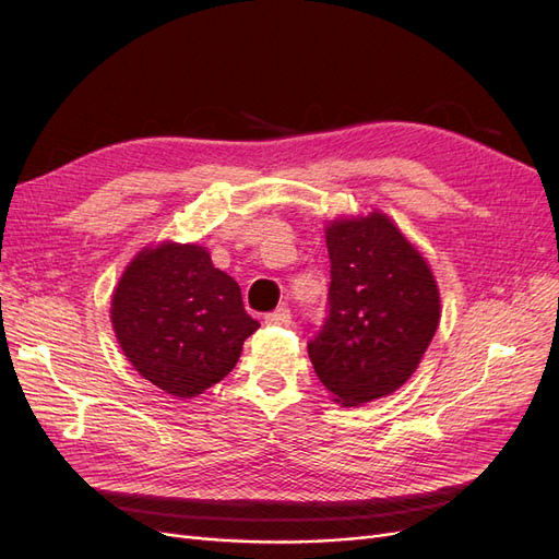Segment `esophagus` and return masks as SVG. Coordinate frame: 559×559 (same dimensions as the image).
Listing matches in <instances>:
<instances>
[{"instance_id":"obj_1","label":"esophagus","mask_w":559,"mask_h":559,"mask_svg":"<svg viewBox=\"0 0 559 559\" xmlns=\"http://www.w3.org/2000/svg\"><path fill=\"white\" fill-rule=\"evenodd\" d=\"M265 324L267 326H292V310L289 308H277L275 312L265 314Z\"/></svg>"}]
</instances>
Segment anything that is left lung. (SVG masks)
Wrapping results in <instances>:
<instances>
[{"label": "left lung", "instance_id": "obj_1", "mask_svg": "<svg viewBox=\"0 0 559 559\" xmlns=\"http://www.w3.org/2000/svg\"><path fill=\"white\" fill-rule=\"evenodd\" d=\"M329 317L308 343L314 373L354 408L394 394L417 370L441 321L429 261L380 210L326 224Z\"/></svg>", "mask_w": 559, "mask_h": 559}]
</instances>
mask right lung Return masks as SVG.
I'll return each mask as SVG.
<instances>
[{
	"instance_id": "obj_1",
	"label": "right lung",
	"mask_w": 559,
	"mask_h": 559,
	"mask_svg": "<svg viewBox=\"0 0 559 559\" xmlns=\"http://www.w3.org/2000/svg\"><path fill=\"white\" fill-rule=\"evenodd\" d=\"M109 317L132 368L175 399L222 382L261 326L207 247L173 240L134 253L111 294Z\"/></svg>"
}]
</instances>
